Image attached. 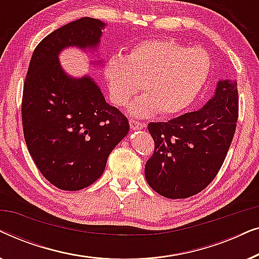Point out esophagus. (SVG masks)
I'll return each mask as SVG.
<instances>
[{
	"mask_svg": "<svg viewBox=\"0 0 259 259\" xmlns=\"http://www.w3.org/2000/svg\"><path fill=\"white\" fill-rule=\"evenodd\" d=\"M130 125H131V128L133 130H141V128H145V123L138 121L136 119H130Z\"/></svg>",
	"mask_w": 259,
	"mask_h": 259,
	"instance_id": "esophagus-1",
	"label": "esophagus"
}]
</instances>
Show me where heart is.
<instances>
[{"mask_svg":"<svg viewBox=\"0 0 259 259\" xmlns=\"http://www.w3.org/2000/svg\"><path fill=\"white\" fill-rule=\"evenodd\" d=\"M210 70L211 59L204 49L154 38L139 42L126 58H109L105 75L112 100L119 106L128 104L143 86L145 95L131 105L132 114L173 115L192 104Z\"/></svg>","mask_w":259,"mask_h":259,"instance_id":"heart-1","label":"heart"}]
</instances>
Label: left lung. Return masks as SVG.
I'll return each instance as SVG.
<instances>
[{
	"label": "left lung",
	"instance_id": "left-lung-1",
	"mask_svg": "<svg viewBox=\"0 0 259 259\" xmlns=\"http://www.w3.org/2000/svg\"><path fill=\"white\" fill-rule=\"evenodd\" d=\"M238 120V90L219 81L214 97L199 111L167 122H150L154 152L145 165L152 189L169 199L199 193L221 169Z\"/></svg>",
	"mask_w": 259,
	"mask_h": 259
}]
</instances>
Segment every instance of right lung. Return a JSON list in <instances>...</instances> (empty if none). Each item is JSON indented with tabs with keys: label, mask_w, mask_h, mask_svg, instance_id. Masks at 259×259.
Wrapping results in <instances>:
<instances>
[{
	"label": "right lung",
	"mask_w": 259,
	"mask_h": 259,
	"mask_svg": "<svg viewBox=\"0 0 259 259\" xmlns=\"http://www.w3.org/2000/svg\"><path fill=\"white\" fill-rule=\"evenodd\" d=\"M104 27L92 17L65 24L36 46L28 67L21 105L24 140L38 171L60 190H82L97 182L130 130L93 79H73L59 63L63 48L95 47Z\"/></svg>",
	"instance_id": "1"
}]
</instances>
